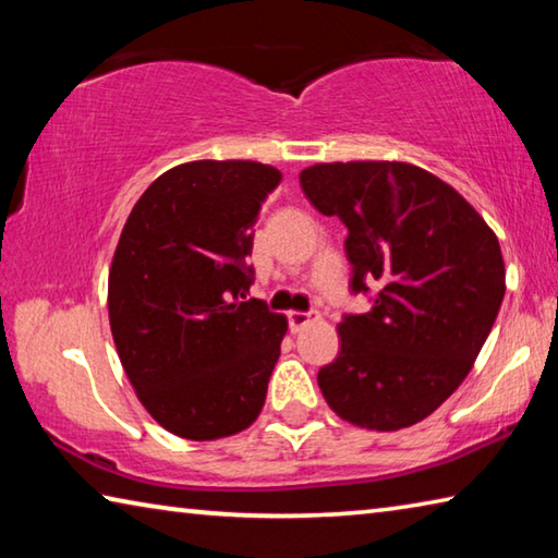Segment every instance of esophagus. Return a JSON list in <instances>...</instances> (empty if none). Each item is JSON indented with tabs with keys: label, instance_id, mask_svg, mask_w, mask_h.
I'll use <instances>...</instances> for the list:
<instances>
[{
	"label": "esophagus",
	"instance_id": "34e87169",
	"mask_svg": "<svg viewBox=\"0 0 558 558\" xmlns=\"http://www.w3.org/2000/svg\"><path fill=\"white\" fill-rule=\"evenodd\" d=\"M315 319H319V313L317 310H305V313H300V310H292V313H288V325L292 332H298V329H302L310 323H315Z\"/></svg>",
	"mask_w": 558,
	"mask_h": 558
}]
</instances>
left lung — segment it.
I'll return each instance as SVG.
<instances>
[{"label":"left lung","instance_id":"obj_1","mask_svg":"<svg viewBox=\"0 0 558 558\" xmlns=\"http://www.w3.org/2000/svg\"><path fill=\"white\" fill-rule=\"evenodd\" d=\"M300 186L347 226L349 290L372 300L339 323L342 349L319 369V391L354 426L409 428L458 389L495 325L497 235L450 184L405 162L315 165Z\"/></svg>","mask_w":558,"mask_h":558}]
</instances>
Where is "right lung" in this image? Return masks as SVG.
<instances>
[{
	"label": "right lung",
	"mask_w": 558,
	"mask_h": 558,
	"mask_svg": "<svg viewBox=\"0 0 558 558\" xmlns=\"http://www.w3.org/2000/svg\"><path fill=\"white\" fill-rule=\"evenodd\" d=\"M276 167L202 159L157 177L130 211L108 278L122 369L159 426L189 440L248 428L288 319L251 290L253 223Z\"/></svg>",
	"instance_id": "add662e5"
}]
</instances>
